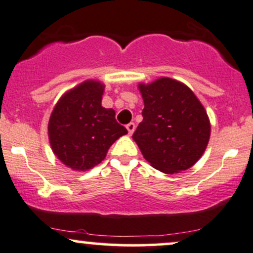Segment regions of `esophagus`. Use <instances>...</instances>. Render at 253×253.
<instances>
[{
	"label": "esophagus",
	"instance_id": "obj_1",
	"mask_svg": "<svg viewBox=\"0 0 253 253\" xmlns=\"http://www.w3.org/2000/svg\"><path fill=\"white\" fill-rule=\"evenodd\" d=\"M135 123H132V122H130L129 124H126V129H127V132H129V135H132V132L135 131Z\"/></svg>",
	"mask_w": 253,
	"mask_h": 253
}]
</instances>
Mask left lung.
Listing matches in <instances>:
<instances>
[{
  "label": "left lung",
  "mask_w": 253,
  "mask_h": 253,
  "mask_svg": "<svg viewBox=\"0 0 253 253\" xmlns=\"http://www.w3.org/2000/svg\"><path fill=\"white\" fill-rule=\"evenodd\" d=\"M144 100L143 121L132 139L144 159L167 174L191 168L210 139L211 126L204 106L182 83L161 78L139 85Z\"/></svg>",
  "instance_id": "1"
}]
</instances>
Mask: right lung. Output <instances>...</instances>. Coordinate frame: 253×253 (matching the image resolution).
I'll list each match as a JSON object with an SVG mask.
<instances>
[{
  "label": "right lung",
  "instance_id": "add662e5",
  "mask_svg": "<svg viewBox=\"0 0 253 253\" xmlns=\"http://www.w3.org/2000/svg\"><path fill=\"white\" fill-rule=\"evenodd\" d=\"M104 85L88 80L60 98L50 115L48 136L58 159L74 170L93 168L105 159L116 139L127 133L115 118V110L104 109Z\"/></svg>",
  "mask_w": 253,
  "mask_h": 253
}]
</instances>
